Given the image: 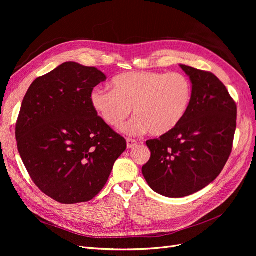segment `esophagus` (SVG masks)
Listing matches in <instances>:
<instances>
[{"mask_svg":"<svg viewBox=\"0 0 256 256\" xmlns=\"http://www.w3.org/2000/svg\"><path fill=\"white\" fill-rule=\"evenodd\" d=\"M126 144H128V148L130 150V148H134V147L137 146V141L134 140V139H126Z\"/></svg>","mask_w":256,"mask_h":256,"instance_id":"obj_1","label":"esophagus"}]
</instances>
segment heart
Returning <instances> with one entry per match:
<instances>
[{"label": "heart", "instance_id": "b5f03b06", "mask_svg": "<svg viewBox=\"0 0 256 256\" xmlns=\"http://www.w3.org/2000/svg\"><path fill=\"white\" fill-rule=\"evenodd\" d=\"M112 87L94 88L91 106L114 128L122 126L134 109L136 117L124 128L132 135L146 130L154 136L170 132L184 118L193 96L190 78L180 72H126L112 80Z\"/></svg>", "mask_w": 256, "mask_h": 256}]
</instances>
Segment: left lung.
Segmentation results:
<instances>
[{
    "label": "left lung",
    "instance_id": "1",
    "mask_svg": "<svg viewBox=\"0 0 256 256\" xmlns=\"http://www.w3.org/2000/svg\"><path fill=\"white\" fill-rule=\"evenodd\" d=\"M180 67L193 86L190 108L173 130L146 141L152 156L142 167L152 189L171 198L194 194L217 178L236 128V104L221 80L210 72Z\"/></svg>",
    "mask_w": 256,
    "mask_h": 256
}]
</instances>
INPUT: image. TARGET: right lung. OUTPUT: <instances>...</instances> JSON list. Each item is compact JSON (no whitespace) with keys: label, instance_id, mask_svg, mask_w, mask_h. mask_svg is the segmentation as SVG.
<instances>
[{"label":"right lung","instance_id":"right-lung-1","mask_svg":"<svg viewBox=\"0 0 256 256\" xmlns=\"http://www.w3.org/2000/svg\"><path fill=\"white\" fill-rule=\"evenodd\" d=\"M106 76L65 62L37 78L22 100L16 137L24 165L38 189L63 204L86 202L104 186L126 139L90 102Z\"/></svg>","mask_w":256,"mask_h":256}]
</instances>
